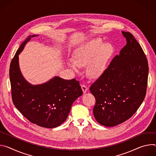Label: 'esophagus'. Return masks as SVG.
Returning a JSON list of instances; mask_svg holds the SVG:
<instances>
[{"mask_svg": "<svg viewBox=\"0 0 156 156\" xmlns=\"http://www.w3.org/2000/svg\"><path fill=\"white\" fill-rule=\"evenodd\" d=\"M81 88H82V91H83V93H85L87 91V90H88V87H87V86H86L85 85H81Z\"/></svg>", "mask_w": 156, "mask_h": 156, "instance_id": "34e87169", "label": "esophagus"}]
</instances>
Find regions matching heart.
I'll return each instance as SVG.
<instances>
[{
  "label": "heart",
  "instance_id": "1",
  "mask_svg": "<svg viewBox=\"0 0 156 156\" xmlns=\"http://www.w3.org/2000/svg\"><path fill=\"white\" fill-rule=\"evenodd\" d=\"M112 53L110 44H103L98 40H90L75 50L74 60L67 61V65L76 73H79L80 67L87 65V74L92 77L98 78L105 72Z\"/></svg>",
  "mask_w": 156,
  "mask_h": 156
}]
</instances>
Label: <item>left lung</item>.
<instances>
[{
    "mask_svg": "<svg viewBox=\"0 0 156 156\" xmlns=\"http://www.w3.org/2000/svg\"><path fill=\"white\" fill-rule=\"evenodd\" d=\"M122 34L126 45L90 87L96 101L94 117L100 125L108 127L131 118L146 94L149 67L146 55L131 33L123 31Z\"/></svg>",
    "mask_w": 156,
    "mask_h": 156,
    "instance_id": "8db88e82",
    "label": "left lung"
}]
</instances>
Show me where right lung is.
Instances as JSON below:
<instances>
[{
    "label": "right lung",
    "instance_id": "obj_1",
    "mask_svg": "<svg viewBox=\"0 0 156 156\" xmlns=\"http://www.w3.org/2000/svg\"><path fill=\"white\" fill-rule=\"evenodd\" d=\"M23 42L11 61L9 76L12 101L15 107L30 122L40 126L53 128L63 123L73 102L83 94L79 82L55 77L46 83L31 85L23 77L19 55L31 38Z\"/></svg>",
    "mask_w": 156,
    "mask_h": 156
}]
</instances>
